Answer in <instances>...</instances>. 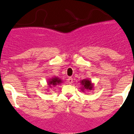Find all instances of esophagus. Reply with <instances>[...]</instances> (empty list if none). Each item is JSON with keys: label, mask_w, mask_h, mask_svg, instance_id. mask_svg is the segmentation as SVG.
<instances>
[{"label": "esophagus", "mask_w": 134, "mask_h": 134, "mask_svg": "<svg viewBox=\"0 0 134 134\" xmlns=\"http://www.w3.org/2000/svg\"><path fill=\"white\" fill-rule=\"evenodd\" d=\"M67 81H68L69 84L71 85V84L73 83V79L72 78H69L68 80H67Z\"/></svg>", "instance_id": "obj_1"}]
</instances>
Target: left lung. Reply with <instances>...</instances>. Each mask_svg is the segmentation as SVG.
<instances>
[{
    "label": "left lung",
    "instance_id": "left-lung-1",
    "mask_svg": "<svg viewBox=\"0 0 134 134\" xmlns=\"http://www.w3.org/2000/svg\"><path fill=\"white\" fill-rule=\"evenodd\" d=\"M81 88V90L82 92H85V91H92L94 87V84L92 83L91 80L89 79H83L80 81Z\"/></svg>",
    "mask_w": 134,
    "mask_h": 134
}]
</instances>
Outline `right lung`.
<instances>
[{
    "label": "right lung",
    "mask_w": 134,
    "mask_h": 134,
    "mask_svg": "<svg viewBox=\"0 0 134 134\" xmlns=\"http://www.w3.org/2000/svg\"><path fill=\"white\" fill-rule=\"evenodd\" d=\"M62 83V80L61 79L57 76H54L49 79L47 81V85H48L49 88H51L56 87V85H60Z\"/></svg>",
    "instance_id": "obj_1"
}]
</instances>
